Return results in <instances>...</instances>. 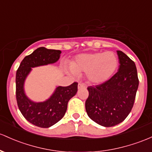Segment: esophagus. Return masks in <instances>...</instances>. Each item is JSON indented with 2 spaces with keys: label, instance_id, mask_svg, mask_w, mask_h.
I'll use <instances>...</instances> for the list:
<instances>
[{
  "label": "esophagus",
  "instance_id": "esophagus-1",
  "mask_svg": "<svg viewBox=\"0 0 152 152\" xmlns=\"http://www.w3.org/2000/svg\"><path fill=\"white\" fill-rule=\"evenodd\" d=\"M86 85L84 84V83H79V85H78V88L79 89H82V88H86Z\"/></svg>",
  "mask_w": 152,
  "mask_h": 152
}]
</instances>
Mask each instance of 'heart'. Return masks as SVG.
<instances>
[{
    "label": "heart",
    "instance_id": "obj_1",
    "mask_svg": "<svg viewBox=\"0 0 152 152\" xmlns=\"http://www.w3.org/2000/svg\"><path fill=\"white\" fill-rule=\"evenodd\" d=\"M118 56L113 52H97L81 54L71 63L73 75L86 73L88 81L101 84L109 80L118 67Z\"/></svg>",
    "mask_w": 152,
    "mask_h": 152
}]
</instances>
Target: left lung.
Segmentation results:
<instances>
[{"label": "left lung", "mask_w": 152, "mask_h": 152, "mask_svg": "<svg viewBox=\"0 0 152 152\" xmlns=\"http://www.w3.org/2000/svg\"><path fill=\"white\" fill-rule=\"evenodd\" d=\"M117 53L121 64L118 72L103 84L87 87L85 107L88 116L104 127L116 126L127 118L139 83L135 63L122 51Z\"/></svg>", "instance_id": "left-lung-1"}]
</instances>
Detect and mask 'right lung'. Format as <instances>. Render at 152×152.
<instances>
[{
	"mask_svg": "<svg viewBox=\"0 0 152 152\" xmlns=\"http://www.w3.org/2000/svg\"><path fill=\"white\" fill-rule=\"evenodd\" d=\"M61 53V50L41 47L26 56L16 71V97L19 109L29 123L38 127L49 128L61 121L68 101L77 92L78 83L73 82L68 86H58L50 99L43 102H34L24 94V83L31 68L56 63Z\"/></svg>",
	"mask_w": 152,
	"mask_h": 152,
	"instance_id": "1",
	"label": "right lung"
}]
</instances>
